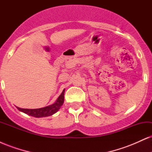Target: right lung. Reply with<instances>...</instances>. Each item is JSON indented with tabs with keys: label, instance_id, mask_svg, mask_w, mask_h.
<instances>
[{
	"label": "right lung",
	"instance_id": "add662e5",
	"mask_svg": "<svg viewBox=\"0 0 152 152\" xmlns=\"http://www.w3.org/2000/svg\"><path fill=\"white\" fill-rule=\"evenodd\" d=\"M64 91L65 89L63 91V92L59 96L58 99L56 100V103H54L52 105L46 106V107L41 108V109H21V108L17 107L19 111L25 113V114L29 115V116H34V117H46V116H49L55 114L56 112L58 111L61 106L63 105L64 102Z\"/></svg>",
	"mask_w": 152,
	"mask_h": 152
}]
</instances>
